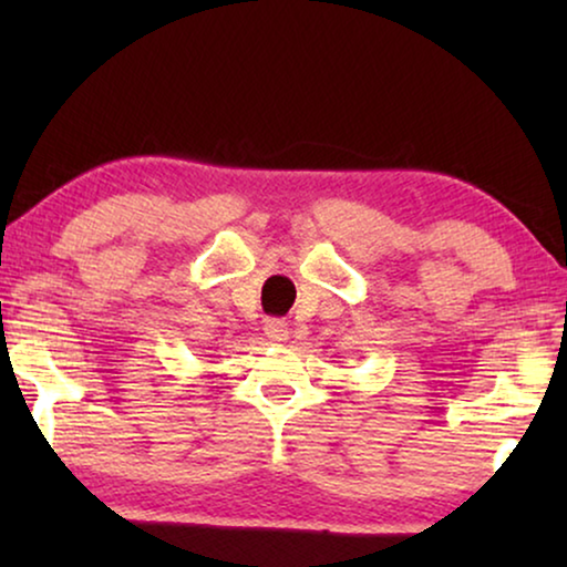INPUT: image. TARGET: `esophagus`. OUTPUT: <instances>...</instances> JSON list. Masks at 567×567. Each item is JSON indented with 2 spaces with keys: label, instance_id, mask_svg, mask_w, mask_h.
Segmentation results:
<instances>
[{
  "label": "esophagus",
  "instance_id": "1",
  "mask_svg": "<svg viewBox=\"0 0 567 567\" xmlns=\"http://www.w3.org/2000/svg\"><path fill=\"white\" fill-rule=\"evenodd\" d=\"M266 336L270 343H286V340H289V324H286L284 320H268Z\"/></svg>",
  "mask_w": 567,
  "mask_h": 567
}]
</instances>
